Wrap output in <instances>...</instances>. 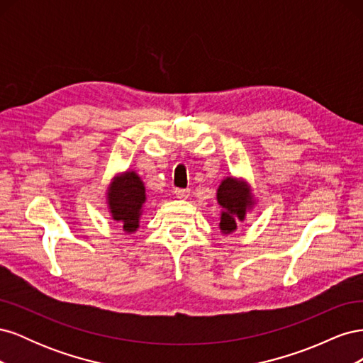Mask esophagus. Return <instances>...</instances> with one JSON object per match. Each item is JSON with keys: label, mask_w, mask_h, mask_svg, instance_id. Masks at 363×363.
<instances>
[{"label": "esophagus", "mask_w": 363, "mask_h": 363, "mask_svg": "<svg viewBox=\"0 0 363 363\" xmlns=\"http://www.w3.org/2000/svg\"><path fill=\"white\" fill-rule=\"evenodd\" d=\"M189 195H191L189 189H175V196H177V199H180V200L189 199Z\"/></svg>", "instance_id": "esophagus-1"}]
</instances>
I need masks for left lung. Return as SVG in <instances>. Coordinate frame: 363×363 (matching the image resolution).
<instances>
[{
  "label": "left lung",
  "mask_w": 363,
  "mask_h": 363,
  "mask_svg": "<svg viewBox=\"0 0 363 363\" xmlns=\"http://www.w3.org/2000/svg\"><path fill=\"white\" fill-rule=\"evenodd\" d=\"M216 201L221 206L219 230L223 235L235 233L238 224L244 223L247 215L257 204L251 184L245 179L235 177V175H227L219 183Z\"/></svg>",
  "instance_id": "left-lung-1"
}]
</instances>
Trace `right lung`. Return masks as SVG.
I'll return each instance as SVG.
<instances>
[{
  "mask_svg": "<svg viewBox=\"0 0 363 363\" xmlns=\"http://www.w3.org/2000/svg\"><path fill=\"white\" fill-rule=\"evenodd\" d=\"M145 201V184L135 169L128 168L124 172L115 174L107 184L106 204L108 213L128 235L135 233L139 228Z\"/></svg>",
  "mask_w": 363,
  "mask_h": 363,
  "instance_id": "add662e5",
  "label": "right lung"
}]
</instances>
